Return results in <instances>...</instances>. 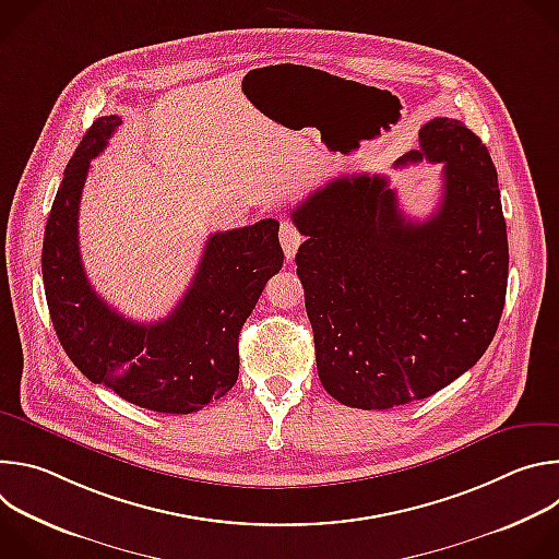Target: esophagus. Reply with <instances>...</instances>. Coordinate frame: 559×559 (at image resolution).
<instances>
[{"instance_id":"34e87169","label":"esophagus","mask_w":559,"mask_h":559,"mask_svg":"<svg viewBox=\"0 0 559 559\" xmlns=\"http://www.w3.org/2000/svg\"><path fill=\"white\" fill-rule=\"evenodd\" d=\"M300 241H302V236H300L298 227L289 218L281 221V246H283V252H285L287 261L294 259Z\"/></svg>"}]
</instances>
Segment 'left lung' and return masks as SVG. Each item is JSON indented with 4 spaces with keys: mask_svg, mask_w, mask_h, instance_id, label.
I'll use <instances>...</instances> for the list:
<instances>
[{
    "mask_svg": "<svg viewBox=\"0 0 559 559\" xmlns=\"http://www.w3.org/2000/svg\"><path fill=\"white\" fill-rule=\"evenodd\" d=\"M423 158L442 164L444 183L425 221L403 214L380 175L338 177L292 212L307 236L296 272L318 378L347 407L423 401L480 360L500 325L509 241L491 154L436 117L393 166Z\"/></svg>",
    "mask_w": 559,
    "mask_h": 559,
    "instance_id": "1",
    "label": "left lung"
}]
</instances>
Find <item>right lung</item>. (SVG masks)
Masks as SVG:
<instances>
[{
	"label": "right lung",
	"instance_id": "right-lung-1",
	"mask_svg": "<svg viewBox=\"0 0 559 559\" xmlns=\"http://www.w3.org/2000/svg\"><path fill=\"white\" fill-rule=\"evenodd\" d=\"M121 126L99 117L76 145L44 231L41 274L57 338L91 382L158 412L192 414L223 397L238 378V334L265 283L283 267L278 221L216 231L199 270L158 323H134L91 285L79 254V201L93 158Z\"/></svg>",
	"mask_w": 559,
	"mask_h": 559
}]
</instances>
